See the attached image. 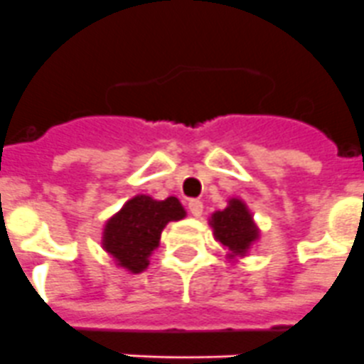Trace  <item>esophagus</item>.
<instances>
[{
	"label": "esophagus",
	"mask_w": 364,
	"mask_h": 364,
	"mask_svg": "<svg viewBox=\"0 0 364 364\" xmlns=\"http://www.w3.org/2000/svg\"><path fill=\"white\" fill-rule=\"evenodd\" d=\"M188 210L193 217H202V211H204V205H202L200 200H189Z\"/></svg>",
	"instance_id": "1"
}]
</instances>
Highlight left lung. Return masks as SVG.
I'll use <instances>...</instances> for the list:
<instances>
[{"mask_svg": "<svg viewBox=\"0 0 364 364\" xmlns=\"http://www.w3.org/2000/svg\"><path fill=\"white\" fill-rule=\"evenodd\" d=\"M215 239L226 247V259L237 260L246 257L253 244L259 240L260 230L253 220L252 211L247 210L242 198H230L222 211H215L210 217Z\"/></svg>", "mask_w": 364, "mask_h": 364, "instance_id": "obj_1", "label": "left lung"}]
</instances>
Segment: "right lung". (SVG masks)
<instances>
[{
  "label": "right lung",
  "mask_w": 364,
  "mask_h": 364,
  "mask_svg": "<svg viewBox=\"0 0 364 364\" xmlns=\"http://www.w3.org/2000/svg\"><path fill=\"white\" fill-rule=\"evenodd\" d=\"M184 217V205L176 197L156 200L149 195H136L105 222L102 247L122 269L142 273L149 266L151 253L160 246L164 228Z\"/></svg>",
  "instance_id": "add662e5"
}]
</instances>
